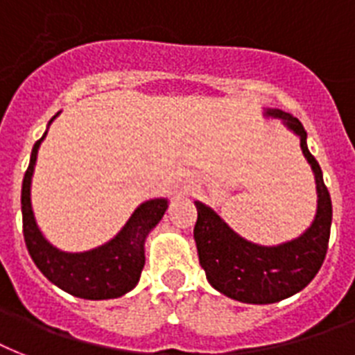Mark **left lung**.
Returning <instances> with one entry per match:
<instances>
[{
	"mask_svg": "<svg viewBox=\"0 0 355 355\" xmlns=\"http://www.w3.org/2000/svg\"><path fill=\"white\" fill-rule=\"evenodd\" d=\"M262 116L281 120L301 140L302 155L315 178L318 209L312 224L299 237L275 246H262L241 237L213 207L195 200L198 218L193 237L206 279L217 292L246 304H272L308 286L324 261L332 226L330 193L318 160L308 151L302 123L281 109L264 107Z\"/></svg>",
	"mask_w": 355,
	"mask_h": 355,
	"instance_id": "left-lung-1",
	"label": "left lung"
}]
</instances>
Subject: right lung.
<instances>
[{
	"label": "right lung",
	"instance_id": "add662e5",
	"mask_svg": "<svg viewBox=\"0 0 355 355\" xmlns=\"http://www.w3.org/2000/svg\"><path fill=\"white\" fill-rule=\"evenodd\" d=\"M58 114L60 112L49 120L47 129ZM45 137L47 131L34 144L21 186L23 235L28 253L49 281L74 297L89 301L122 297L140 281V273L146 264V239L153 232V227L162 220L169 200L151 198L140 204L122 230L102 246L87 252H63L45 239L36 223L31 200L37 149Z\"/></svg>",
	"mask_w": 355,
	"mask_h": 355
}]
</instances>
